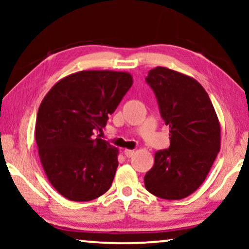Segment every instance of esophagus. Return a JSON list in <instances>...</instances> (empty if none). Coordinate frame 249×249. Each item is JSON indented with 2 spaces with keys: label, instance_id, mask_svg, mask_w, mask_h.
I'll list each match as a JSON object with an SVG mask.
<instances>
[{
  "label": "esophagus",
  "instance_id": "34e87169",
  "mask_svg": "<svg viewBox=\"0 0 249 249\" xmlns=\"http://www.w3.org/2000/svg\"><path fill=\"white\" fill-rule=\"evenodd\" d=\"M124 155L127 156V158H132V156L135 155V151H132V149H124Z\"/></svg>",
  "mask_w": 249,
  "mask_h": 249
}]
</instances>
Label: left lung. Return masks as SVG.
<instances>
[{
	"instance_id": "1",
	"label": "left lung",
	"mask_w": 249,
	"mask_h": 249,
	"mask_svg": "<svg viewBox=\"0 0 249 249\" xmlns=\"http://www.w3.org/2000/svg\"><path fill=\"white\" fill-rule=\"evenodd\" d=\"M170 147L158 151L145 175V188L164 199H182L204 182L221 146V127L206 90L193 77L169 68L148 71Z\"/></svg>"
}]
</instances>
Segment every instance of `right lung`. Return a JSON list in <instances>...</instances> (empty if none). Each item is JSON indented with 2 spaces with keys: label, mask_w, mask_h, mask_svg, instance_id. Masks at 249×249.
Segmentation results:
<instances>
[{
  "label": "right lung",
  "mask_w": 249,
  "mask_h": 249,
  "mask_svg": "<svg viewBox=\"0 0 249 249\" xmlns=\"http://www.w3.org/2000/svg\"><path fill=\"white\" fill-rule=\"evenodd\" d=\"M132 83L124 71H79L43 98L35 125L39 159L51 185L69 200L88 202L110 189L119 149L94 132L107 125Z\"/></svg>",
  "instance_id": "right-lung-1"
}]
</instances>
